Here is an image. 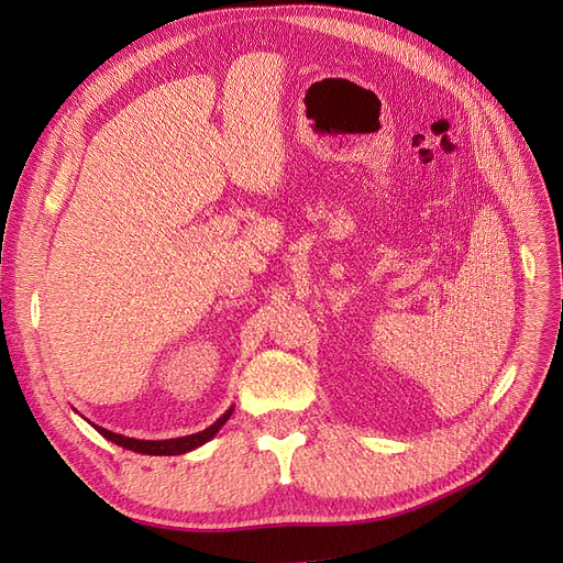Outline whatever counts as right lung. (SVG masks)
I'll return each instance as SVG.
<instances>
[{
	"label": "right lung",
	"instance_id": "right-lung-1",
	"mask_svg": "<svg viewBox=\"0 0 563 563\" xmlns=\"http://www.w3.org/2000/svg\"><path fill=\"white\" fill-rule=\"evenodd\" d=\"M232 410L235 407H228V410L209 426V429L200 431V433H192V435H184V438H169V440H137V438H125V435H119V433H111L107 429H102V426H95V431L104 435L107 440H111L113 444H119V448H125L130 452H137V454H148V456H177V454H186V452H192L202 448L205 442H209L211 438H214L221 426L230 419Z\"/></svg>",
	"mask_w": 563,
	"mask_h": 563
}]
</instances>
